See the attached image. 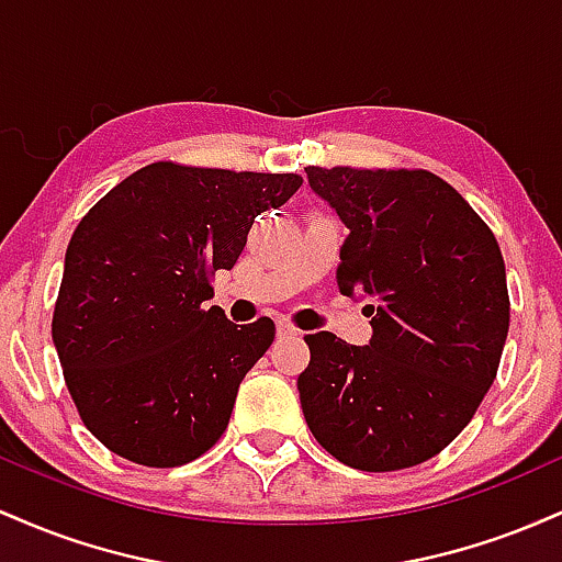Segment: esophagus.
Wrapping results in <instances>:
<instances>
[{
    "mask_svg": "<svg viewBox=\"0 0 562 562\" xmlns=\"http://www.w3.org/2000/svg\"><path fill=\"white\" fill-rule=\"evenodd\" d=\"M277 335L280 338H299L301 330L295 325H290V322H277Z\"/></svg>",
    "mask_w": 562,
    "mask_h": 562,
    "instance_id": "obj_1",
    "label": "esophagus"
}]
</instances>
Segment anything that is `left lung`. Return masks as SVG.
Instances as JSON below:
<instances>
[{"mask_svg":"<svg viewBox=\"0 0 562 562\" xmlns=\"http://www.w3.org/2000/svg\"><path fill=\"white\" fill-rule=\"evenodd\" d=\"M306 177L346 224L338 288L370 301L372 338L306 335L303 417L348 468L420 465L460 436L496 378L509 327L502 250L430 171L308 166Z\"/></svg>","mask_w":562,"mask_h":562,"instance_id":"1","label":"left lung"}]
</instances>
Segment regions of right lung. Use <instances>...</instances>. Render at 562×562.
Masks as SVG:
<instances>
[{"label": "right lung", "instance_id": "right-lung-1", "mask_svg": "<svg viewBox=\"0 0 562 562\" xmlns=\"http://www.w3.org/2000/svg\"><path fill=\"white\" fill-rule=\"evenodd\" d=\"M295 173L150 164L115 184L70 237L53 340L83 425L124 460L177 468L227 430L274 322L235 325L209 280L240 259L254 218Z\"/></svg>", "mask_w": 562, "mask_h": 562}]
</instances>
